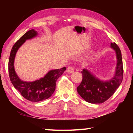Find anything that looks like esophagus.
<instances>
[{
  "label": "esophagus",
  "instance_id": "esophagus-1",
  "mask_svg": "<svg viewBox=\"0 0 133 133\" xmlns=\"http://www.w3.org/2000/svg\"><path fill=\"white\" fill-rule=\"evenodd\" d=\"M66 72H67V73H73V72H74V69H73V67H71V66L69 67L68 68H67V69H66Z\"/></svg>",
  "mask_w": 133,
  "mask_h": 133
}]
</instances>
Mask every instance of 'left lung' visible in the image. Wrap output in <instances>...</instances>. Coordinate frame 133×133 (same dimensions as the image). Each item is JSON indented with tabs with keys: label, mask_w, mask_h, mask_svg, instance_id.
I'll use <instances>...</instances> for the list:
<instances>
[{
	"label": "left lung",
	"mask_w": 133,
	"mask_h": 133,
	"mask_svg": "<svg viewBox=\"0 0 133 133\" xmlns=\"http://www.w3.org/2000/svg\"><path fill=\"white\" fill-rule=\"evenodd\" d=\"M111 48L115 50L117 60L115 75L111 79L104 82L92 75L88 70L84 69L82 71L83 79L77 89L85 102L93 104L104 103L115 93L122 82L123 65L121 50L115 43H111Z\"/></svg>",
	"instance_id": "8db88e82"
}]
</instances>
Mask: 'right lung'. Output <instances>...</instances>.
I'll return each mask as SVG.
<instances>
[{"label": "right lung", "instance_id": "obj_1", "mask_svg": "<svg viewBox=\"0 0 133 133\" xmlns=\"http://www.w3.org/2000/svg\"><path fill=\"white\" fill-rule=\"evenodd\" d=\"M37 35L34 29L29 30L24 34L13 45L9 60V74L13 86L21 95L30 102H37L49 98L56 89V81L66 70V67L49 71L44 77L32 82H27L20 79L16 73L14 61L18 49L26 40L32 39Z\"/></svg>", "mask_w": 133, "mask_h": 133}]
</instances>
